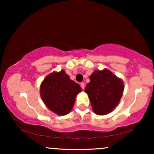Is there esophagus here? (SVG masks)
Returning <instances> with one entry per match:
<instances>
[{"instance_id":"34e87169","label":"esophagus","mask_w":154,"mask_h":154,"mask_svg":"<svg viewBox=\"0 0 154 154\" xmlns=\"http://www.w3.org/2000/svg\"><path fill=\"white\" fill-rule=\"evenodd\" d=\"M80 86H81V88H82V90L85 89V83L81 82V83H80Z\"/></svg>"}]
</instances>
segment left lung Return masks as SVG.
Instances as JSON below:
<instances>
[{"mask_svg":"<svg viewBox=\"0 0 154 154\" xmlns=\"http://www.w3.org/2000/svg\"><path fill=\"white\" fill-rule=\"evenodd\" d=\"M85 92L91 100L92 109L98 115H106L119 103L124 91V83L107 69L95 70L90 76Z\"/></svg>","mask_w":154,"mask_h":154,"instance_id":"8db88e82","label":"left lung"}]
</instances>
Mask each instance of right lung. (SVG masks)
Returning a JSON list of instances; mask_svg holds the SVG:
<instances>
[{"label":"right lung","mask_w":154,"mask_h":154,"mask_svg":"<svg viewBox=\"0 0 154 154\" xmlns=\"http://www.w3.org/2000/svg\"><path fill=\"white\" fill-rule=\"evenodd\" d=\"M81 91L80 86L61 70L49 74L42 82L40 92L45 106L55 114L63 116L72 110Z\"/></svg>","instance_id":"1"}]
</instances>
